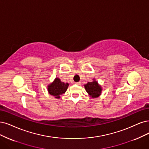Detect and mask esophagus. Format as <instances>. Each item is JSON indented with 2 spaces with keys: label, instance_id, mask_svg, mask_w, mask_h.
<instances>
[{
  "label": "esophagus",
  "instance_id": "obj_1",
  "mask_svg": "<svg viewBox=\"0 0 149 149\" xmlns=\"http://www.w3.org/2000/svg\"><path fill=\"white\" fill-rule=\"evenodd\" d=\"M75 84L77 85H81V82L80 81H79V82H75Z\"/></svg>",
  "mask_w": 149,
  "mask_h": 149
}]
</instances>
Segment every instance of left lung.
<instances>
[{
  "label": "left lung",
  "instance_id": "obj_1",
  "mask_svg": "<svg viewBox=\"0 0 149 149\" xmlns=\"http://www.w3.org/2000/svg\"><path fill=\"white\" fill-rule=\"evenodd\" d=\"M84 87L88 96L92 98H96L101 95L102 86L98 84L95 79H93V81L88 82L86 84H85Z\"/></svg>",
  "mask_w": 149,
  "mask_h": 149
}]
</instances>
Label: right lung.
I'll return each instance as SVG.
<instances>
[{"instance_id": "right-lung-1", "label": "right lung", "mask_w": 149, "mask_h": 149, "mask_svg": "<svg viewBox=\"0 0 149 149\" xmlns=\"http://www.w3.org/2000/svg\"><path fill=\"white\" fill-rule=\"evenodd\" d=\"M69 86L68 83H64L61 81V79L56 77L53 80L52 83L49 84L47 86V90L50 95L54 96L55 98L59 99L61 96L68 90Z\"/></svg>"}]
</instances>
